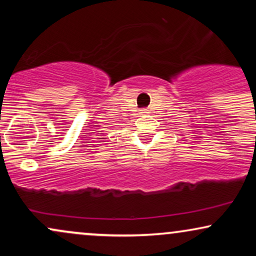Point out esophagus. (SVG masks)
I'll return each instance as SVG.
<instances>
[{
    "label": "esophagus",
    "instance_id": "34e87169",
    "mask_svg": "<svg viewBox=\"0 0 256 256\" xmlns=\"http://www.w3.org/2000/svg\"><path fill=\"white\" fill-rule=\"evenodd\" d=\"M140 114H149V110H140Z\"/></svg>",
    "mask_w": 256,
    "mask_h": 256
}]
</instances>
